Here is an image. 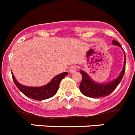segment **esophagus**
Returning <instances> with one entry per match:
<instances>
[{
	"mask_svg": "<svg viewBox=\"0 0 135 135\" xmlns=\"http://www.w3.org/2000/svg\"><path fill=\"white\" fill-rule=\"evenodd\" d=\"M76 67L74 66V65H73V66L71 67L70 68V70H69V72L71 73H74V72H76Z\"/></svg>",
	"mask_w": 135,
	"mask_h": 135,
	"instance_id": "esophagus-1",
	"label": "esophagus"
}]
</instances>
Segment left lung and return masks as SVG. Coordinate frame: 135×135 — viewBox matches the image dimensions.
Listing matches in <instances>:
<instances>
[{
  "label": "left lung",
  "instance_id": "1",
  "mask_svg": "<svg viewBox=\"0 0 135 135\" xmlns=\"http://www.w3.org/2000/svg\"><path fill=\"white\" fill-rule=\"evenodd\" d=\"M112 44L121 47L119 42L116 40L112 41ZM124 55H125L124 66L121 73H120L119 76L117 78L107 83V84H99V83L95 82L90 78V76H88L84 71L81 70L80 73L82 75V80L81 81L80 86H79V89H80L81 92L84 95L90 97V98H102V97L109 95L110 93H112L118 86L119 83L120 82L124 75V73H125V71H126L125 51H124Z\"/></svg>",
  "mask_w": 135,
  "mask_h": 135
}]
</instances>
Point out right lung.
Segmentation results:
<instances>
[{"instance_id":"1","label":"right lung","mask_w":135,"mask_h":135,"mask_svg":"<svg viewBox=\"0 0 135 135\" xmlns=\"http://www.w3.org/2000/svg\"><path fill=\"white\" fill-rule=\"evenodd\" d=\"M68 74V73L66 72L58 74L54 78H53L50 82L40 87H29L23 86L16 80L13 73H12V76L15 85L23 95L35 100H43L51 98L56 93L61 81L65 76H67Z\"/></svg>"}]
</instances>
